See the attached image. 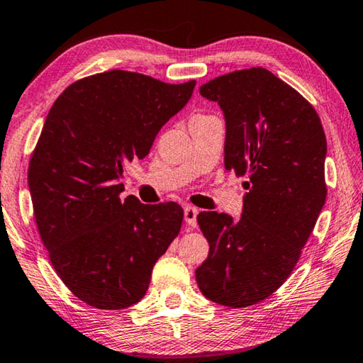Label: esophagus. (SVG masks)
<instances>
[{
    "instance_id": "1",
    "label": "esophagus",
    "mask_w": 363,
    "mask_h": 363,
    "mask_svg": "<svg viewBox=\"0 0 363 363\" xmlns=\"http://www.w3.org/2000/svg\"><path fill=\"white\" fill-rule=\"evenodd\" d=\"M196 214H199V210L195 206L187 205L184 208V219L190 227H196Z\"/></svg>"
}]
</instances>
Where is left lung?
<instances>
[{"mask_svg": "<svg viewBox=\"0 0 363 363\" xmlns=\"http://www.w3.org/2000/svg\"><path fill=\"white\" fill-rule=\"evenodd\" d=\"M223 108L225 171L247 177L243 213L196 216L210 253L195 270L203 296L233 309L261 303L290 277L327 199V139L315 108L262 67L200 86Z\"/></svg>", "mask_w": 363, "mask_h": 363, "instance_id": "8db88e82", "label": "left lung"}]
</instances>
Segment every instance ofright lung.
<instances>
[{"label":"right lung","instance_id":"add662e5","mask_svg":"<svg viewBox=\"0 0 363 363\" xmlns=\"http://www.w3.org/2000/svg\"><path fill=\"white\" fill-rule=\"evenodd\" d=\"M194 88L110 70L72 83L46 116L28 164L35 220L60 280L96 309L139 303L181 230L179 205L121 200L120 179Z\"/></svg>","mask_w":363,"mask_h":363}]
</instances>
